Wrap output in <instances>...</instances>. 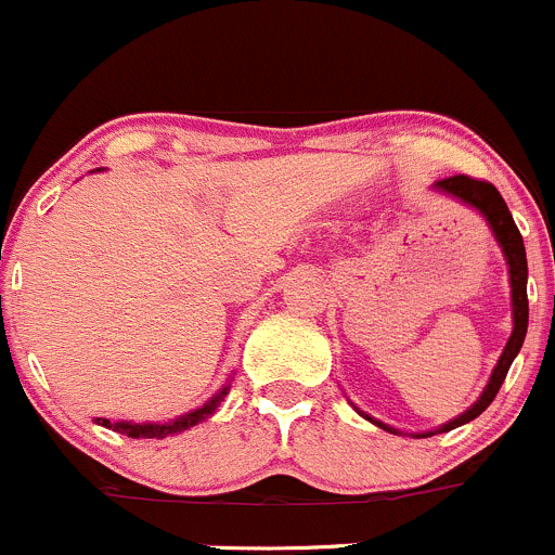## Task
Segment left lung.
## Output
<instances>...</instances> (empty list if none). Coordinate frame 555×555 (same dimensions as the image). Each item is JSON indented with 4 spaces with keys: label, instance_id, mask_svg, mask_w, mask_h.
<instances>
[{
    "label": "left lung",
    "instance_id": "obj_1",
    "mask_svg": "<svg viewBox=\"0 0 555 555\" xmlns=\"http://www.w3.org/2000/svg\"><path fill=\"white\" fill-rule=\"evenodd\" d=\"M435 189L442 191V194L453 196V199L464 202V205L475 207V210L486 218L488 227H491L493 237H496L499 248H502L504 259H507V267H509V288H513V334H509L507 345H504L502 356H499L496 366H493V372H491V380H488V386L482 388L480 399H477L469 410H464L459 418L442 424L440 429L424 431V435H413V437L440 435V431H451V429H456V426L475 421L477 415H480L482 410L493 402V397L499 393V388H502L509 364H513V359L518 356L520 345H524L526 326H529V296H526V278H529V267H526L524 237H520L518 227H515V221H513V216H509L507 205H504L502 194H499L491 183H486V180L466 178V175H453V178L437 180ZM364 418L372 421L375 426H380V429L391 431V435H399L397 429L386 426L383 421L370 418V415H364Z\"/></svg>",
    "mask_w": 555,
    "mask_h": 555
}]
</instances>
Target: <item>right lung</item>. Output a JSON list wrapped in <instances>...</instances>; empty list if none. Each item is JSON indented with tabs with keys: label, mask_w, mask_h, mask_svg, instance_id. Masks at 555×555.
<instances>
[{
	"label": "right lung",
	"mask_w": 555,
	"mask_h": 555,
	"mask_svg": "<svg viewBox=\"0 0 555 555\" xmlns=\"http://www.w3.org/2000/svg\"><path fill=\"white\" fill-rule=\"evenodd\" d=\"M229 393V386H223L221 391L216 393V397L210 399V402H205L202 408L191 410V413L180 415V418L169 421V424H131V421H107V418H96V424L107 426V429L118 431V435H126V437H134V440H140V437H145V440H162V437L167 435H178V431H185L191 429V426L202 424V421L210 418L212 413L218 410V404L223 402V397Z\"/></svg>",
	"instance_id": "1"
}]
</instances>
